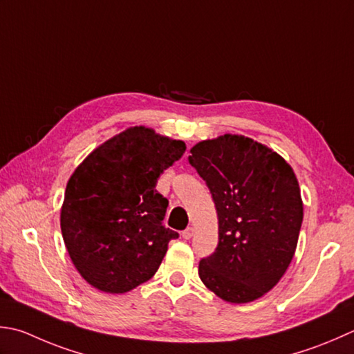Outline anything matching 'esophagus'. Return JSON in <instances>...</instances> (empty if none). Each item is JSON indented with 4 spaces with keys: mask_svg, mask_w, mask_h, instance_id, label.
Wrapping results in <instances>:
<instances>
[{
    "mask_svg": "<svg viewBox=\"0 0 354 354\" xmlns=\"http://www.w3.org/2000/svg\"><path fill=\"white\" fill-rule=\"evenodd\" d=\"M193 233H195V228H193V227H187L185 230L183 232V238H184V239H190V238L193 236Z\"/></svg>",
    "mask_w": 354,
    "mask_h": 354,
    "instance_id": "1",
    "label": "esophagus"
}]
</instances>
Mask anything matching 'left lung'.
I'll return each mask as SVG.
<instances>
[{"label":"left lung","instance_id":"left-lung-1","mask_svg":"<svg viewBox=\"0 0 354 354\" xmlns=\"http://www.w3.org/2000/svg\"><path fill=\"white\" fill-rule=\"evenodd\" d=\"M189 162L218 213L219 242L199 262L204 286L232 304L270 292L292 262L304 218L293 169L267 145L242 135L201 141Z\"/></svg>","mask_w":354,"mask_h":354}]
</instances>
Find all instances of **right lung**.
I'll list each match as a JSON object with an SVG mask.
<instances>
[{"label": "right lung", "instance_id": "add662e5", "mask_svg": "<svg viewBox=\"0 0 354 354\" xmlns=\"http://www.w3.org/2000/svg\"><path fill=\"white\" fill-rule=\"evenodd\" d=\"M185 144L136 126L96 147L66 187L61 232L68 256L90 286L126 293L149 281L176 232L162 219L169 201L156 190L161 173Z\"/></svg>", "mask_w": 354, "mask_h": 354}]
</instances>
